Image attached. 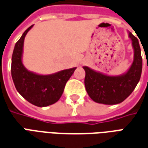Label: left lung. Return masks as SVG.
Returning a JSON list of instances; mask_svg holds the SVG:
<instances>
[{
	"label": "left lung",
	"instance_id": "left-lung-1",
	"mask_svg": "<svg viewBox=\"0 0 148 148\" xmlns=\"http://www.w3.org/2000/svg\"><path fill=\"white\" fill-rule=\"evenodd\" d=\"M129 38L134 51L133 61L125 73L110 75L84 66V84L88 95L94 102L115 105L122 102L131 95L140 81L142 73V57L139 41L130 31Z\"/></svg>",
	"mask_w": 148,
	"mask_h": 148
}]
</instances>
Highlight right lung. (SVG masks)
I'll use <instances>...</instances> for the list:
<instances>
[{
  "instance_id": "right-lung-1",
  "label": "right lung",
  "mask_w": 148,
  "mask_h": 148,
  "mask_svg": "<svg viewBox=\"0 0 148 148\" xmlns=\"http://www.w3.org/2000/svg\"><path fill=\"white\" fill-rule=\"evenodd\" d=\"M33 26L31 25L23 32L15 45L11 72L17 91L31 104L44 107L53 104L60 99L67 81L76 67L49 75H41L27 69L23 64V43L25 36Z\"/></svg>"
}]
</instances>
